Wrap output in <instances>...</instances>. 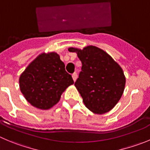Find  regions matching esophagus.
<instances>
[{"label":"esophagus","instance_id":"esophagus-1","mask_svg":"<svg viewBox=\"0 0 150 150\" xmlns=\"http://www.w3.org/2000/svg\"><path fill=\"white\" fill-rule=\"evenodd\" d=\"M72 77H73V79H74V81L75 82V81L76 80V79H77V74H76V73H74L72 75Z\"/></svg>","mask_w":150,"mask_h":150}]
</instances>
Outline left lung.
Returning a JSON list of instances; mask_svg holds the SVG:
<instances>
[{
    "instance_id": "left-lung-1",
    "label": "left lung",
    "mask_w": 150,
    "mask_h": 150,
    "mask_svg": "<svg viewBox=\"0 0 150 150\" xmlns=\"http://www.w3.org/2000/svg\"><path fill=\"white\" fill-rule=\"evenodd\" d=\"M77 54L82 71L74 85L88 110L95 114L110 111L125 91L126 78L120 65L104 50L94 45L68 48Z\"/></svg>"
}]
</instances>
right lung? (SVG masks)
I'll return each instance as SVG.
<instances>
[{
  "mask_svg": "<svg viewBox=\"0 0 150 150\" xmlns=\"http://www.w3.org/2000/svg\"><path fill=\"white\" fill-rule=\"evenodd\" d=\"M56 52L42 53L26 67L19 78L20 90L28 103L48 110L60 100L62 93L74 83Z\"/></svg>",
  "mask_w": 150,
  "mask_h": 150,
  "instance_id": "add662e5",
  "label": "right lung"
}]
</instances>
